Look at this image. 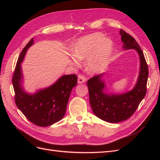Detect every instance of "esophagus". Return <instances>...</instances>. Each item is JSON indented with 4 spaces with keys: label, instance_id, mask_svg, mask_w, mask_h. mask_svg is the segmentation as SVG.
I'll return each mask as SVG.
<instances>
[{
    "label": "esophagus",
    "instance_id": "esophagus-1",
    "mask_svg": "<svg viewBox=\"0 0 160 160\" xmlns=\"http://www.w3.org/2000/svg\"><path fill=\"white\" fill-rule=\"evenodd\" d=\"M86 81V78L83 75H81V74H79V75H78V83L79 84H81V83H85V82Z\"/></svg>",
    "mask_w": 160,
    "mask_h": 160
}]
</instances>
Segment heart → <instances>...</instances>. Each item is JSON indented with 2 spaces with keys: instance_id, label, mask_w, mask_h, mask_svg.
<instances>
[{
  "instance_id": "heart-1",
  "label": "heart",
  "mask_w": 160,
  "mask_h": 160,
  "mask_svg": "<svg viewBox=\"0 0 160 160\" xmlns=\"http://www.w3.org/2000/svg\"><path fill=\"white\" fill-rule=\"evenodd\" d=\"M113 51V42L101 32H94L79 38L72 46L74 55L67 57L72 65L79 67L80 61L86 60V67L97 73L108 66Z\"/></svg>"
}]
</instances>
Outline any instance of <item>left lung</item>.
Listing matches in <instances>:
<instances>
[{
	"label": "left lung",
	"instance_id": "obj_1",
	"mask_svg": "<svg viewBox=\"0 0 160 160\" xmlns=\"http://www.w3.org/2000/svg\"><path fill=\"white\" fill-rule=\"evenodd\" d=\"M119 33L125 50L135 49L140 61L139 74L133 89L122 94H108L104 92L103 74L89 79L88 86L89 101L94 114L109 123H118L132 116L146 94L148 78V67L141 47L135 38L125 31L120 29Z\"/></svg>",
	"mask_w": 160,
	"mask_h": 160
}]
</instances>
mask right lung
<instances>
[{
    "label": "right lung",
    "mask_w": 160,
    "mask_h": 160,
    "mask_svg": "<svg viewBox=\"0 0 160 160\" xmlns=\"http://www.w3.org/2000/svg\"><path fill=\"white\" fill-rule=\"evenodd\" d=\"M33 44V38L27 43L18 59L12 76L14 101L18 108L32 123L47 127L64 117L72 89L77 84L76 75H63L49 88L28 94L22 87L21 62L27 49Z\"/></svg>",
    "instance_id": "add662e5"
}]
</instances>
